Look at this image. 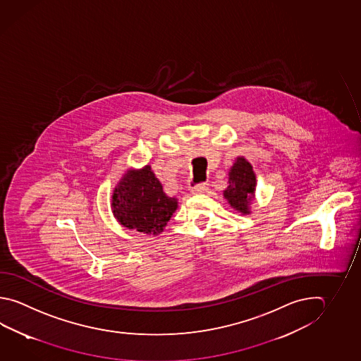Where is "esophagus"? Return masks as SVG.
Segmentation results:
<instances>
[{"label": "esophagus", "instance_id": "1", "mask_svg": "<svg viewBox=\"0 0 361 361\" xmlns=\"http://www.w3.org/2000/svg\"><path fill=\"white\" fill-rule=\"evenodd\" d=\"M208 188H209V185L207 184V183H202V184L192 186V188H191V192H192V194H203V192L208 190Z\"/></svg>", "mask_w": 361, "mask_h": 361}]
</instances>
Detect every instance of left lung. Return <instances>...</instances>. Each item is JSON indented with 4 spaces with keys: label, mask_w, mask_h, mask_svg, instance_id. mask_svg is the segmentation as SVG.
Segmentation results:
<instances>
[{
    "label": "left lung",
    "mask_w": 361,
    "mask_h": 361,
    "mask_svg": "<svg viewBox=\"0 0 361 361\" xmlns=\"http://www.w3.org/2000/svg\"><path fill=\"white\" fill-rule=\"evenodd\" d=\"M228 188L224 191V195L231 204L232 208L241 213H249V205L252 203L255 190V173L252 164L245 158H238L228 175Z\"/></svg>",
    "instance_id": "left-lung-1"
}]
</instances>
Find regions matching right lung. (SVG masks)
Segmentation results:
<instances>
[{
  "label": "right lung",
  "instance_id": "1",
  "mask_svg": "<svg viewBox=\"0 0 361 361\" xmlns=\"http://www.w3.org/2000/svg\"><path fill=\"white\" fill-rule=\"evenodd\" d=\"M176 208V199L164 194L149 166L143 170L128 171L112 195L116 219L129 230L148 235L164 231Z\"/></svg>",
  "mask_w": 361,
  "mask_h": 361
}]
</instances>
